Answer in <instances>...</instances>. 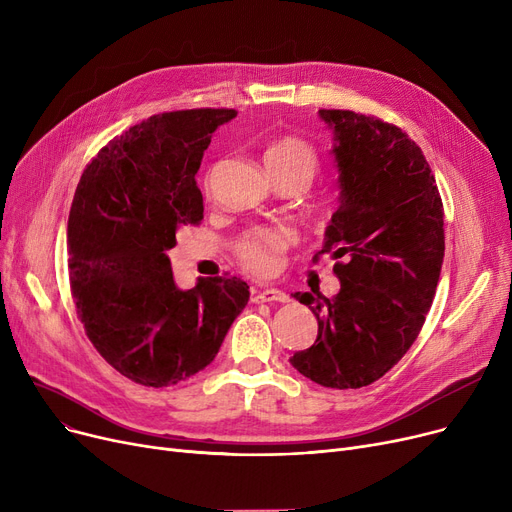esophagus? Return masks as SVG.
Listing matches in <instances>:
<instances>
[{
    "instance_id": "obj_1",
    "label": "esophagus",
    "mask_w": 512,
    "mask_h": 512,
    "mask_svg": "<svg viewBox=\"0 0 512 512\" xmlns=\"http://www.w3.org/2000/svg\"><path fill=\"white\" fill-rule=\"evenodd\" d=\"M253 303H288V294L278 288H265V290H253Z\"/></svg>"
}]
</instances>
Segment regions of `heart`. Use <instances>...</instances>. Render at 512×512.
<instances>
[{
  "mask_svg": "<svg viewBox=\"0 0 512 512\" xmlns=\"http://www.w3.org/2000/svg\"><path fill=\"white\" fill-rule=\"evenodd\" d=\"M267 172L274 180L305 178L311 182L319 168V155L311 143L294 134H284L267 145L263 153ZM209 193V178L205 182ZM292 232L284 226H259L251 228L234 242V255L238 263L257 276L274 274L280 265L282 253L290 247Z\"/></svg>",
  "mask_w": 512,
  "mask_h": 512,
  "instance_id": "1",
  "label": "heart"
}]
</instances>
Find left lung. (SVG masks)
I'll return each instance as SVG.
<instances>
[{
	"mask_svg": "<svg viewBox=\"0 0 512 512\" xmlns=\"http://www.w3.org/2000/svg\"><path fill=\"white\" fill-rule=\"evenodd\" d=\"M319 116L334 130L340 207L313 261L336 259L340 292L294 294L319 328L290 363L326 388H363L405 357L423 328L444 259V207L407 132L351 110Z\"/></svg>",
	"mask_w": 512,
	"mask_h": 512,
	"instance_id": "1",
	"label": "left lung"
}]
</instances>
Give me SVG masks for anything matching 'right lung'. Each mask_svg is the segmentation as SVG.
Returning <instances> with one entry per match:
<instances>
[{"label":"right lung","mask_w":512,"mask_h":512,"mask_svg":"<svg viewBox=\"0 0 512 512\" xmlns=\"http://www.w3.org/2000/svg\"><path fill=\"white\" fill-rule=\"evenodd\" d=\"M234 110L157 114L107 143L85 168L68 215V274L97 353L141 386H174L207 367L249 303L240 278L174 284L168 251L199 226L195 174Z\"/></svg>","instance_id":"obj_1"}]
</instances>
